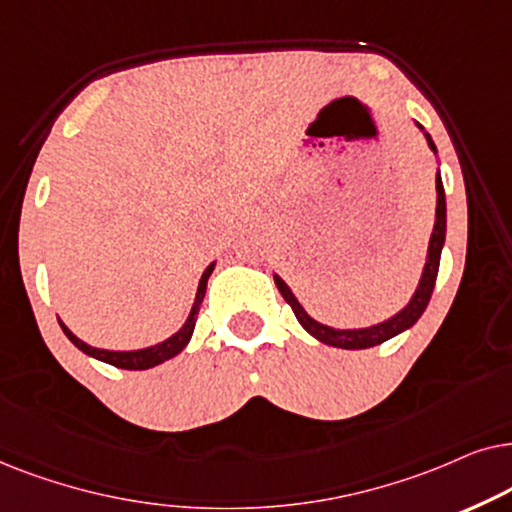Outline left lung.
<instances>
[{"mask_svg":"<svg viewBox=\"0 0 512 512\" xmlns=\"http://www.w3.org/2000/svg\"><path fill=\"white\" fill-rule=\"evenodd\" d=\"M419 128L424 131V126H419ZM424 135L428 140V147H431L433 152L438 154V149H435V142L431 140V135H428V133H424ZM435 192H438V206H435V224H433L431 241H428V255H426V264H424V274H421V278H419V285H417V290H414L410 304H407L403 311L395 313V316L384 320V323H377V325H370V327H358V330H337V327L318 323V320H313L309 313L304 311V306L297 302V297L292 295V290L288 288V285H285L283 278L274 274V281L278 285V290H281L283 299L292 306V311H295L299 325H302L311 337H316L318 342H323L327 346H337V349L356 351V349H370V346L384 344L386 339H391L395 335H400V332L410 330V327L417 323V320L421 318V313L426 311L428 302H431V295H433V288H435V278H438V269H440V252H442V245H445L447 203H445V187H442L440 170H438V175H435Z\"/></svg>","mask_w":512,"mask_h":512,"instance_id":"left-lung-1","label":"left lung"}]
</instances>
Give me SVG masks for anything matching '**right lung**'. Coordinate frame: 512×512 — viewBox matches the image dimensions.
Returning a JSON list of instances; mask_svg holds the SVG:
<instances>
[{
	"instance_id": "add662e5",
	"label": "right lung",
	"mask_w": 512,
	"mask_h": 512,
	"mask_svg": "<svg viewBox=\"0 0 512 512\" xmlns=\"http://www.w3.org/2000/svg\"><path fill=\"white\" fill-rule=\"evenodd\" d=\"M213 269H215V262L210 264L206 271H203V276L199 281V290H196L194 306H192V311H189V318L185 320V325H182L173 337L163 339V342L154 344V346H147V349H138V351L95 349V346H88L86 342H81L74 332H70V327H67L63 320H58V323H60V327H63L67 339H70V342L77 346L79 351H84L86 356L98 358V360H102V363H109L114 367H121V370H149V367H156V365L166 363V360H170L173 356H177V353H180L189 344V339H192V335H194L196 316H199L201 302H203V297H206V285H208L210 274H213Z\"/></svg>"
}]
</instances>
